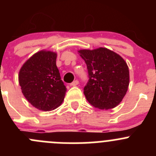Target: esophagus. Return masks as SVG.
I'll return each mask as SVG.
<instances>
[{
  "mask_svg": "<svg viewBox=\"0 0 156 156\" xmlns=\"http://www.w3.org/2000/svg\"><path fill=\"white\" fill-rule=\"evenodd\" d=\"M78 84H79V81H78V80H75V81H74L73 82L71 83L70 85H71V86H73V87H75V86H77V85H78Z\"/></svg>",
  "mask_w": 156,
  "mask_h": 156,
  "instance_id": "34e87169",
  "label": "esophagus"
}]
</instances>
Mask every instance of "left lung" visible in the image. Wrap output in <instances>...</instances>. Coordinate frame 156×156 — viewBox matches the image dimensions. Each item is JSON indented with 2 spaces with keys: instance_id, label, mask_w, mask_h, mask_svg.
Listing matches in <instances>:
<instances>
[{
  "instance_id": "obj_1",
  "label": "left lung",
  "mask_w": 156,
  "mask_h": 156,
  "mask_svg": "<svg viewBox=\"0 0 156 156\" xmlns=\"http://www.w3.org/2000/svg\"><path fill=\"white\" fill-rule=\"evenodd\" d=\"M78 53L87 65L89 79L84 94L90 104L100 109L117 106L129 85V69L123 58L103 48Z\"/></svg>"
}]
</instances>
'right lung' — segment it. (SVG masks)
<instances>
[{
	"label": "right lung",
	"mask_w": 156,
	"mask_h": 156,
	"mask_svg": "<svg viewBox=\"0 0 156 156\" xmlns=\"http://www.w3.org/2000/svg\"><path fill=\"white\" fill-rule=\"evenodd\" d=\"M56 59V53L39 51L25 62L19 74L23 95L34 107L42 111L60 106L66 91Z\"/></svg>",
	"instance_id": "1"
}]
</instances>
